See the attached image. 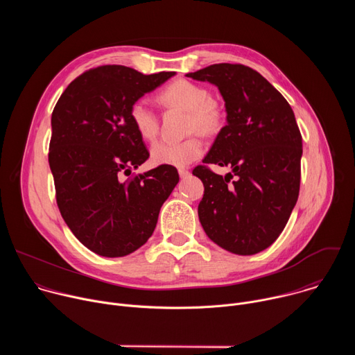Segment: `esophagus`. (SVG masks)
<instances>
[{
	"label": "esophagus",
	"mask_w": 355,
	"mask_h": 355,
	"mask_svg": "<svg viewBox=\"0 0 355 355\" xmlns=\"http://www.w3.org/2000/svg\"><path fill=\"white\" fill-rule=\"evenodd\" d=\"M178 174L181 178H187L189 175V171L187 168H178Z\"/></svg>",
	"instance_id": "obj_1"
}]
</instances>
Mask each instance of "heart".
<instances>
[{
	"mask_svg": "<svg viewBox=\"0 0 355 355\" xmlns=\"http://www.w3.org/2000/svg\"><path fill=\"white\" fill-rule=\"evenodd\" d=\"M166 105H175L189 111V130L212 135L220 129L222 114L211 101V92L188 80H177L160 92ZM130 122L137 135L144 140H155L159 133V118L146 99H137L129 110ZM205 144L199 136L184 140H160L150 148L151 162L157 166L184 167L200 157Z\"/></svg>",
	"mask_w": 355,
	"mask_h": 355,
	"instance_id": "b5f03b06",
	"label": "heart"
}]
</instances>
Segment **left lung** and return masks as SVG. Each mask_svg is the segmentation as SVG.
<instances>
[{"instance_id": "8db88e82", "label": "left lung", "mask_w": 355, "mask_h": 355, "mask_svg": "<svg viewBox=\"0 0 355 355\" xmlns=\"http://www.w3.org/2000/svg\"><path fill=\"white\" fill-rule=\"evenodd\" d=\"M187 77L214 84L225 101L226 126L202 162L229 166L236 175L229 184L230 173L193 168L205 187L199 222L219 247L257 254L278 239L297 200L302 136L293 111L260 73L243 64H212Z\"/></svg>"}]
</instances>
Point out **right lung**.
<instances>
[{
	"mask_svg": "<svg viewBox=\"0 0 355 355\" xmlns=\"http://www.w3.org/2000/svg\"><path fill=\"white\" fill-rule=\"evenodd\" d=\"M173 76L101 66L71 81L53 110L49 166L58 207L73 234L95 254L123 257L141 247L178 184L173 166L132 173L148 151L129 110Z\"/></svg>",
	"mask_w": 355,
	"mask_h": 355,
	"instance_id": "1",
	"label": "right lung"
}]
</instances>
